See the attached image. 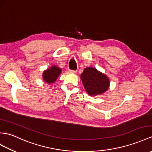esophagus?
Returning <instances> with one entry per match:
<instances>
[{"label": "esophagus", "mask_w": 152, "mask_h": 152, "mask_svg": "<svg viewBox=\"0 0 152 152\" xmlns=\"http://www.w3.org/2000/svg\"><path fill=\"white\" fill-rule=\"evenodd\" d=\"M69 72L72 73H75L77 72L76 70H73V69H69Z\"/></svg>", "instance_id": "obj_1"}]
</instances>
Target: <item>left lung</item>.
Here are the masks:
<instances>
[{
  "label": "left lung",
  "instance_id": "left-lung-1",
  "mask_svg": "<svg viewBox=\"0 0 152 152\" xmlns=\"http://www.w3.org/2000/svg\"><path fill=\"white\" fill-rule=\"evenodd\" d=\"M80 78L85 90L90 95L102 94L108 89L110 81L108 77L94 68H85Z\"/></svg>",
  "mask_w": 152,
  "mask_h": 152
}]
</instances>
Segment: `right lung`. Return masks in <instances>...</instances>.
I'll return each instance as SVG.
<instances>
[{
	"label": "right lung",
	"instance_id": "add662e5",
	"mask_svg": "<svg viewBox=\"0 0 152 152\" xmlns=\"http://www.w3.org/2000/svg\"><path fill=\"white\" fill-rule=\"evenodd\" d=\"M61 73V69L57 66H52L51 68L44 72L43 78L47 83H54L57 79L58 76Z\"/></svg>",
	"mask_w": 152,
	"mask_h": 152
}]
</instances>
